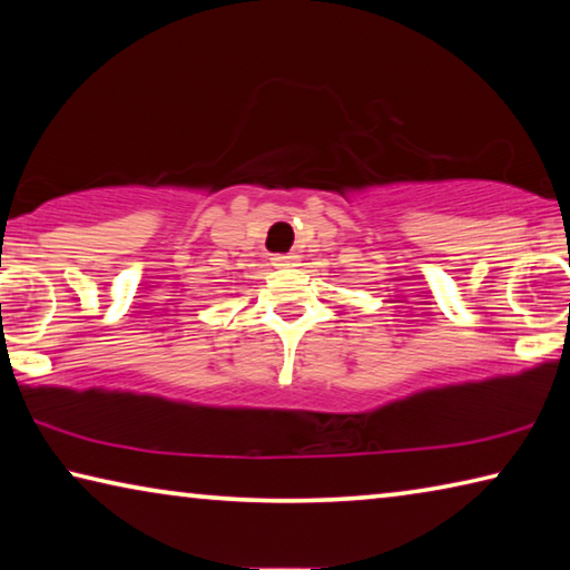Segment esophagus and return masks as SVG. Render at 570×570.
<instances>
[{"mask_svg": "<svg viewBox=\"0 0 570 570\" xmlns=\"http://www.w3.org/2000/svg\"><path fill=\"white\" fill-rule=\"evenodd\" d=\"M274 266H278V268H288V266H296V262H298V256H294V254H276L274 258Z\"/></svg>", "mask_w": 570, "mask_h": 570, "instance_id": "1", "label": "esophagus"}]
</instances>
